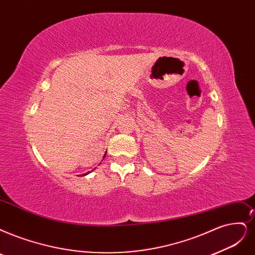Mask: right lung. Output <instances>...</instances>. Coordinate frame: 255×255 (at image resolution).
I'll return each mask as SVG.
<instances>
[{"instance_id":"obj_1","label":"right lung","mask_w":255,"mask_h":255,"mask_svg":"<svg viewBox=\"0 0 255 255\" xmlns=\"http://www.w3.org/2000/svg\"><path fill=\"white\" fill-rule=\"evenodd\" d=\"M106 155V154H105ZM105 155H104V157H105ZM86 174H88V173H86Z\"/></svg>"}]
</instances>
